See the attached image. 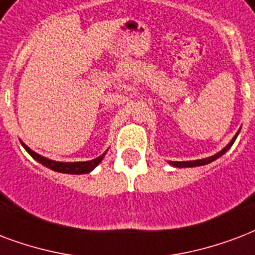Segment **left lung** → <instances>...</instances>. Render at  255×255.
Listing matches in <instances>:
<instances>
[{"mask_svg":"<svg viewBox=\"0 0 255 255\" xmlns=\"http://www.w3.org/2000/svg\"><path fill=\"white\" fill-rule=\"evenodd\" d=\"M241 131V129H240ZM240 131L237 132L236 136L231 139V141L229 143V144L225 147V148L222 149V151H219L218 153H215V155H213V156H210V158H205V159H198V160H188V162H168L171 164V166L174 167H179V168H184V167H197V166H205V164H209V163L214 162L215 159H218L222 156L223 153L227 152L229 151V148H230L231 145L234 144V141H236L237 136H238V133H240Z\"/></svg>","mask_w":255,"mask_h":255,"instance_id":"left-lung-1","label":"left lung"}]
</instances>
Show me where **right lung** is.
I'll return each instance as SVG.
<instances>
[{"label": "right lung", "instance_id": "1", "mask_svg": "<svg viewBox=\"0 0 255 255\" xmlns=\"http://www.w3.org/2000/svg\"><path fill=\"white\" fill-rule=\"evenodd\" d=\"M21 141V140H19ZM21 144L26 149V152L32 156L34 160H37L38 163H41L42 166L48 167L50 170L57 171V172H63V174H73V175H80V174H88L95 168V167L102 162L103 158L106 156L107 151L103 155H100L99 158L92 159V160H88V162H56V160H50V159H46L41 155H38L34 151L29 148L28 145L21 141Z\"/></svg>", "mask_w": 255, "mask_h": 255}]
</instances>
